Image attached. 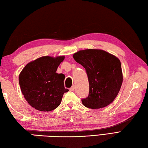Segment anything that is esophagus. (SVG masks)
<instances>
[{"label":"esophagus","instance_id":"1","mask_svg":"<svg viewBox=\"0 0 148 148\" xmlns=\"http://www.w3.org/2000/svg\"><path fill=\"white\" fill-rule=\"evenodd\" d=\"M74 89H75V86L74 85H73L72 87H71V88H69V90H71V91H74Z\"/></svg>","mask_w":148,"mask_h":148}]
</instances>
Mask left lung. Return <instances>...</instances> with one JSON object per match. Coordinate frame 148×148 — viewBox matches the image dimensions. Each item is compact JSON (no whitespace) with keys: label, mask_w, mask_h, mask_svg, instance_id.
<instances>
[{"label":"left lung","mask_w":148,"mask_h":148,"mask_svg":"<svg viewBox=\"0 0 148 148\" xmlns=\"http://www.w3.org/2000/svg\"><path fill=\"white\" fill-rule=\"evenodd\" d=\"M73 58L85 69L89 82V95L82 100L83 106L98 109L111 103L123 82L119 59L105 50L91 48L74 53Z\"/></svg>","instance_id":"left-lung-1"}]
</instances>
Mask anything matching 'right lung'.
<instances>
[{
  "mask_svg": "<svg viewBox=\"0 0 148 148\" xmlns=\"http://www.w3.org/2000/svg\"><path fill=\"white\" fill-rule=\"evenodd\" d=\"M65 56H42L28 63L19 74L21 92L30 106L38 111H51L60 106L65 88V75L56 71Z\"/></svg>",
  "mask_w": 148,
  "mask_h": 148,
  "instance_id": "1",
  "label": "right lung"
}]
</instances>
